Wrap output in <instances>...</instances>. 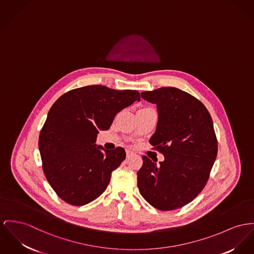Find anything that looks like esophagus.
Returning <instances> with one entry per match:
<instances>
[{
  "label": "esophagus",
  "instance_id": "obj_1",
  "mask_svg": "<svg viewBox=\"0 0 254 254\" xmlns=\"http://www.w3.org/2000/svg\"><path fill=\"white\" fill-rule=\"evenodd\" d=\"M133 154H134V153L132 152V151H130V150H126V155H127V158L131 157Z\"/></svg>",
  "mask_w": 254,
  "mask_h": 254
}]
</instances>
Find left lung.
Segmentation results:
<instances>
[{
    "label": "left lung",
    "instance_id": "left-lung-1",
    "mask_svg": "<svg viewBox=\"0 0 254 254\" xmlns=\"http://www.w3.org/2000/svg\"><path fill=\"white\" fill-rule=\"evenodd\" d=\"M156 104L158 123L149 142L165 156L156 164L142 156L136 173L143 198L170 211L192 201L206 185L218 154L213 120L201 102L176 87L141 92Z\"/></svg>",
    "mask_w": 254,
    "mask_h": 254
}]
</instances>
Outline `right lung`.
Segmentation results:
<instances>
[{"label":"right lung","mask_w":254,"mask_h":254,"mask_svg":"<svg viewBox=\"0 0 254 254\" xmlns=\"http://www.w3.org/2000/svg\"><path fill=\"white\" fill-rule=\"evenodd\" d=\"M139 100L136 90L96 85L72 89L54 103L38 147L46 179L63 200L82 206L107 189L126 153L122 147L97 146L96 136L111 127L121 110Z\"/></svg>","instance_id":"right-lung-1"}]
</instances>
